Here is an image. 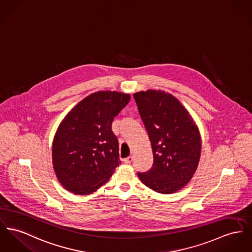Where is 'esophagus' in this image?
I'll list each match as a JSON object with an SVG mask.
<instances>
[{
    "instance_id": "1",
    "label": "esophagus",
    "mask_w": 252,
    "mask_h": 252,
    "mask_svg": "<svg viewBox=\"0 0 252 252\" xmlns=\"http://www.w3.org/2000/svg\"><path fill=\"white\" fill-rule=\"evenodd\" d=\"M133 159H134V158H133L132 156H130V157H128V158H124V159H123V161H124L126 164H130V163L133 161Z\"/></svg>"
}]
</instances>
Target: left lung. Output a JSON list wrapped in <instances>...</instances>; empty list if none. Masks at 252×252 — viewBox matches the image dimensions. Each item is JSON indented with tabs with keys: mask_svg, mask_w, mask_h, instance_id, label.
Listing matches in <instances>:
<instances>
[{
	"mask_svg": "<svg viewBox=\"0 0 252 252\" xmlns=\"http://www.w3.org/2000/svg\"><path fill=\"white\" fill-rule=\"evenodd\" d=\"M151 141L154 163L137 173L141 183L161 194L175 193L193 178L200 161L201 134L189 112L175 96L160 90L134 94Z\"/></svg>",
	"mask_w": 252,
	"mask_h": 252,
	"instance_id": "8db88e82",
	"label": "left lung"
}]
</instances>
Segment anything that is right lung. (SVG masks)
I'll use <instances>...</instances> for the list:
<instances>
[{"mask_svg":"<svg viewBox=\"0 0 252 252\" xmlns=\"http://www.w3.org/2000/svg\"><path fill=\"white\" fill-rule=\"evenodd\" d=\"M131 95L94 93L75 105L59 124L52 142V164L59 183L75 195L95 192L120 164L115 117Z\"/></svg>","mask_w":252,"mask_h":252,"instance_id":"right-lung-1","label":"right lung"}]
</instances>
